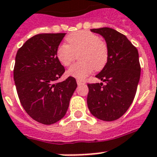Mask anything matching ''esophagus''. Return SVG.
I'll return each mask as SVG.
<instances>
[{
  "instance_id": "34e87169",
  "label": "esophagus",
  "mask_w": 157,
  "mask_h": 157,
  "mask_svg": "<svg viewBox=\"0 0 157 157\" xmlns=\"http://www.w3.org/2000/svg\"><path fill=\"white\" fill-rule=\"evenodd\" d=\"M76 83H77V85H83V84H85V81H81V80H79V79H76Z\"/></svg>"
}]
</instances>
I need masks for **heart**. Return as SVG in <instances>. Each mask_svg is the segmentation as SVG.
I'll use <instances>...</instances> for the list:
<instances>
[{
	"mask_svg": "<svg viewBox=\"0 0 157 157\" xmlns=\"http://www.w3.org/2000/svg\"><path fill=\"white\" fill-rule=\"evenodd\" d=\"M67 44H60L56 50L60 62L68 66L80 52L81 63L75 64L67 70V75L83 80L92 73L93 68L101 70L105 67L109 57L107 44L97 35L89 31H79L66 38Z\"/></svg>",
	"mask_w": 157,
	"mask_h": 157,
	"instance_id": "heart-1",
	"label": "heart"
}]
</instances>
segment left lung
<instances>
[{"mask_svg":"<svg viewBox=\"0 0 157 157\" xmlns=\"http://www.w3.org/2000/svg\"><path fill=\"white\" fill-rule=\"evenodd\" d=\"M91 32L105 39L109 57L103 69L96 75L102 82L88 84L87 104L97 119L115 121L127 112L135 97L140 76L139 53L124 35L113 29L104 27Z\"/></svg>","mask_w":157,"mask_h":157,"instance_id":"8db88e82","label":"left lung"}]
</instances>
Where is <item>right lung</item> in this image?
Returning a JSON list of instances; mask_svg holds the SVG:
<instances>
[{"label":"right lung","mask_w":157,"mask_h":157,"mask_svg":"<svg viewBox=\"0 0 157 157\" xmlns=\"http://www.w3.org/2000/svg\"><path fill=\"white\" fill-rule=\"evenodd\" d=\"M65 35H35L16 55L13 78L21 104L33 119L43 124H52L62 119L77 87L72 76L57 82L64 68L56 50Z\"/></svg>","instance_id":"add662e5"}]
</instances>
